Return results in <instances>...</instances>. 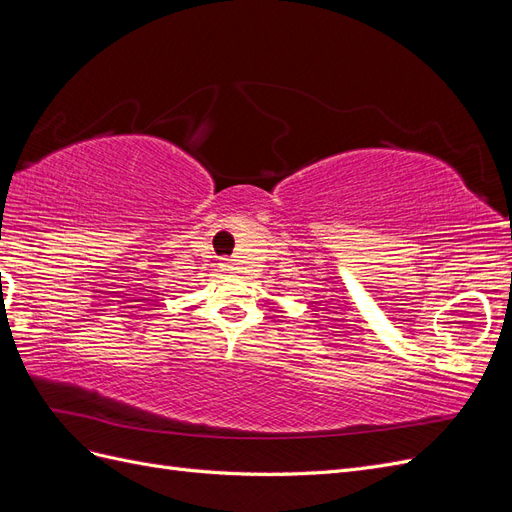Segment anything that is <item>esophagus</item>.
Segmentation results:
<instances>
[{
  "instance_id": "obj_1",
  "label": "esophagus",
  "mask_w": 512,
  "mask_h": 512,
  "mask_svg": "<svg viewBox=\"0 0 512 512\" xmlns=\"http://www.w3.org/2000/svg\"><path fill=\"white\" fill-rule=\"evenodd\" d=\"M220 271H222V273H235V271H237L235 262H232V260H222V262H220Z\"/></svg>"
}]
</instances>
